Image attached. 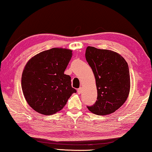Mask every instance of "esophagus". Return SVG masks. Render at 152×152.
I'll use <instances>...</instances> for the list:
<instances>
[{"mask_svg":"<svg viewBox=\"0 0 152 152\" xmlns=\"http://www.w3.org/2000/svg\"><path fill=\"white\" fill-rule=\"evenodd\" d=\"M81 92H82V88L80 87L79 88H78V90H77V93L78 94H80Z\"/></svg>","mask_w":152,"mask_h":152,"instance_id":"obj_1","label":"esophagus"}]
</instances>
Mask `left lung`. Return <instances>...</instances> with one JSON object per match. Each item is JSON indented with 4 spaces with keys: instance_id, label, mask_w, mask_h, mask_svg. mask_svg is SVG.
Instances as JSON below:
<instances>
[{
    "instance_id": "obj_1",
    "label": "left lung",
    "mask_w": 152,
    "mask_h": 152,
    "mask_svg": "<svg viewBox=\"0 0 152 152\" xmlns=\"http://www.w3.org/2000/svg\"><path fill=\"white\" fill-rule=\"evenodd\" d=\"M85 57L95 77L97 90L96 102L87 106L93 114H110L124 104L130 91L128 64L112 50L86 48Z\"/></svg>"
}]
</instances>
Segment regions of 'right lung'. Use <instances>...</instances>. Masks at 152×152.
Wrapping results in <instances>:
<instances>
[{
    "label": "right lung",
    "instance_id": "1",
    "mask_svg": "<svg viewBox=\"0 0 152 152\" xmlns=\"http://www.w3.org/2000/svg\"><path fill=\"white\" fill-rule=\"evenodd\" d=\"M72 51L53 48L35 55L26 65L21 88L29 105L40 114L51 115L63 109L72 93L71 77L64 74Z\"/></svg>",
    "mask_w": 152,
    "mask_h": 152
}]
</instances>
